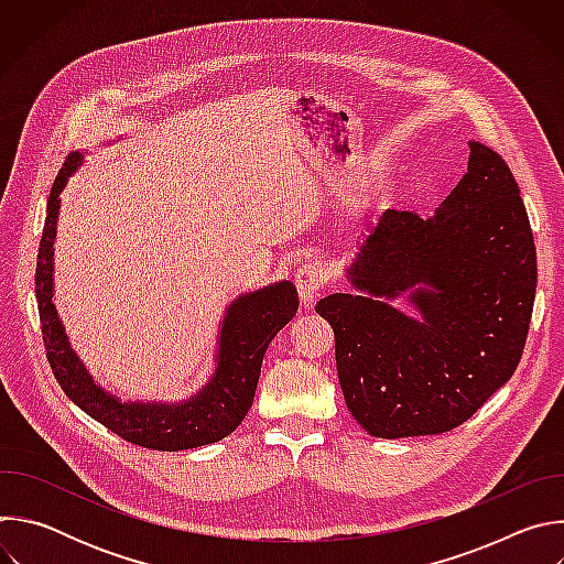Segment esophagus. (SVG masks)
Wrapping results in <instances>:
<instances>
[{
  "label": "esophagus",
  "instance_id": "1",
  "mask_svg": "<svg viewBox=\"0 0 564 564\" xmlns=\"http://www.w3.org/2000/svg\"><path fill=\"white\" fill-rule=\"evenodd\" d=\"M294 281H296V290H299L301 301L305 305H310L316 299V294L324 290V281H326L324 279V268H321L316 261H310V263H305L296 270Z\"/></svg>",
  "mask_w": 564,
  "mask_h": 564
}]
</instances>
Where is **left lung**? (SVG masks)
<instances>
[{
    "mask_svg": "<svg viewBox=\"0 0 564 564\" xmlns=\"http://www.w3.org/2000/svg\"><path fill=\"white\" fill-rule=\"evenodd\" d=\"M468 167L433 216L386 209L346 270L357 294L316 312L335 330L346 406L375 437L464 424L516 372L535 299V246L518 183L470 140ZM406 295L419 318L391 303Z\"/></svg>",
    "mask_w": 564,
    "mask_h": 564,
    "instance_id": "left-lung-1",
    "label": "left lung"
}]
</instances>
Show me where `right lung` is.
I'll return each mask as SVG.
<instances>
[{"label":"right lung","instance_id":"1","mask_svg":"<svg viewBox=\"0 0 564 564\" xmlns=\"http://www.w3.org/2000/svg\"><path fill=\"white\" fill-rule=\"evenodd\" d=\"M83 165L75 151L59 170L48 205L37 252L35 296L42 339L51 370L66 397L89 417L122 440L153 451H185L214 444L238 429L248 415L263 355L276 333L299 310V294L290 281H279L234 299L223 316L216 370L212 379L185 401H122L100 388L68 344L53 303V243L57 234L59 194Z\"/></svg>","mask_w":564,"mask_h":564}]
</instances>
